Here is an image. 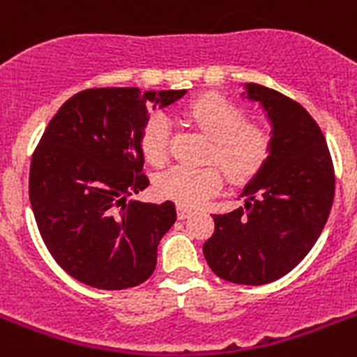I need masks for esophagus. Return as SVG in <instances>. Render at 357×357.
Here are the masks:
<instances>
[{"instance_id": "1", "label": "esophagus", "mask_w": 357, "mask_h": 357, "mask_svg": "<svg viewBox=\"0 0 357 357\" xmlns=\"http://www.w3.org/2000/svg\"><path fill=\"white\" fill-rule=\"evenodd\" d=\"M176 213H178V219H186V218H190V213H192V210H190V208H186V206H178V210H176Z\"/></svg>"}]
</instances>
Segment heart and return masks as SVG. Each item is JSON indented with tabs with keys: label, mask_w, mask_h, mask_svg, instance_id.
Returning a JSON list of instances; mask_svg holds the SVG:
<instances>
[{
	"label": "heart",
	"mask_w": 357,
	"mask_h": 357,
	"mask_svg": "<svg viewBox=\"0 0 357 357\" xmlns=\"http://www.w3.org/2000/svg\"><path fill=\"white\" fill-rule=\"evenodd\" d=\"M186 118L206 134L212 145L206 158L215 160L232 182L247 181L269 155V132L255 121H245L243 108L223 96L208 93L186 108ZM171 123L165 114H153L144 125L139 144L147 162L167 158ZM223 176L215 165H173L156 178V192L182 206H199L219 192Z\"/></svg>",
	"instance_id": "1"
}]
</instances>
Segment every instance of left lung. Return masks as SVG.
Here are the masks:
<instances>
[{
    "label": "left lung",
    "instance_id": "left-lung-1",
    "mask_svg": "<svg viewBox=\"0 0 357 357\" xmlns=\"http://www.w3.org/2000/svg\"><path fill=\"white\" fill-rule=\"evenodd\" d=\"M271 125L269 155L241 190L243 206L213 215L202 245L210 269L227 282L264 286L286 276L312 250L332 210L335 176L326 139L293 99L261 84H243Z\"/></svg>",
    "mask_w": 357,
    "mask_h": 357
}]
</instances>
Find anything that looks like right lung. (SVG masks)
Here are the masks:
<instances>
[{"label": "right lung", "mask_w": 357, "mask_h": 357, "mask_svg": "<svg viewBox=\"0 0 357 357\" xmlns=\"http://www.w3.org/2000/svg\"><path fill=\"white\" fill-rule=\"evenodd\" d=\"M184 96L92 88L68 99L44 130L31 160V208L47 250L75 280L127 289L153 275L176 210L130 199L149 186L139 136L149 108Z\"/></svg>", "instance_id": "add662e5"}]
</instances>
